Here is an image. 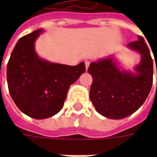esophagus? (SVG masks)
Segmentation results:
<instances>
[{"label":"esophagus","mask_w":157,"mask_h":157,"mask_svg":"<svg viewBox=\"0 0 157 157\" xmlns=\"http://www.w3.org/2000/svg\"><path fill=\"white\" fill-rule=\"evenodd\" d=\"M85 63H86V70H87L88 67H89V65H90V62H89V61H86Z\"/></svg>","instance_id":"34e87169"}]
</instances>
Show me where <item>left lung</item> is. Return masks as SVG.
Wrapping results in <instances>:
<instances>
[{
  "label": "left lung",
  "instance_id": "1",
  "mask_svg": "<svg viewBox=\"0 0 157 157\" xmlns=\"http://www.w3.org/2000/svg\"><path fill=\"white\" fill-rule=\"evenodd\" d=\"M128 47L141 54L136 72L121 70L113 57L99 59L88 68L93 77L90 100L96 111L109 119H123L137 111L152 87L153 60L143 37L139 36Z\"/></svg>",
  "mask_w": 157,
  "mask_h": 157
}]
</instances>
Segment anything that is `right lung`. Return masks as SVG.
Masks as SVG:
<instances>
[{"mask_svg": "<svg viewBox=\"0 0 157 157\" xmlns=\"http://www.w3.org/2000/svg\"><path fill=\"white\" fill-rule=\"evenodd\" d=\"M42 32L40 29L18 40L7 65L11 98L23 113L37 120L62 109L70 86L86 71L84 62L71 66L40 58L35 42Z\"/></svg>", "mask_w": 157, "mask_h": 157, "instance_id": "add662e5", "label": "right lung"}]
</instances>
